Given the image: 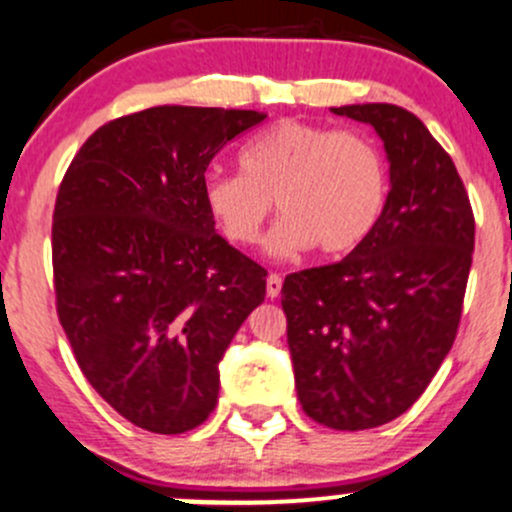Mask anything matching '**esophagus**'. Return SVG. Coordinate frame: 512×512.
Instances as JSON below:
<instances>
[{"instance_id": "1", "label": "esophagus", "mask_w": 512, "mask_h": 512, "mask_svg": "<svg viewBox=\"0 0 512 512\" xmlns=\"http://www.w3.org/2000/svg\"><path fill=\"white\" fill-rule=\"evenodd\" d=\"M279 294H282V277L277 272H272L267 277V296L269 299H277Z\"/></svg>"}]
</instances>
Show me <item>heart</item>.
I'll return each instance as SVG.
<instances>
[{
  "instance_id": "obj_1",
  "label": "heart",
  "mask_w": 512,
  "mask_h": 512,
  "mask_svg": "<svg viewBox=\"0 0 512 512\" xmlns=\"http://www.w3.org/2000/svg\"><path fill=\"white\" fill-rule=\"evenodd\" d=\"M243 174H209L204 204L233 245L260 240L272 201L284 213L269 233L274 255L316 245L342 255L369 238L389 196V162L374 138L323 123L282 119L240 150Z\"/></svg>"
}]
</instances>
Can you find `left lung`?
Here are the masks:
<instances>
[{"label": "left lung", "mask_w": 512, "mask_h": 512, "mask_svg": "<svg viewBox=\"0 0 512 512\" xmlns=\"http://www.w3.org/2000/svg\"><path fill=\"white\" fill-rule=\"evenodd\" d=\"M372 123L391 192L369 238L282 286L303 413L333 430L389 423L428 389L457 338L474 252V211L452 157L393 104L333 109Z\"/></svg>", "instance_id": "obj_1"}]
</instances>
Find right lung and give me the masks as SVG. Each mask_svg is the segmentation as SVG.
<instances>
[{"mask_svg": "<svg viewBox=\"0 0 512 512\" xmlns=\"http://www.w3.org/2000/svg\"><path fill=\"white\" fill-rule=\"evenodd\" d=\"M265 114L153 106L97 128L53 211L60 325L92 389L128 423L179 435L218 403V362L265 301L267 269L228 245L206 167Z\"/></svg>", "mask_w": 512, "mask_h": 512, "instance_id": "obj_1", "label": "right lung"}]
</instances>
